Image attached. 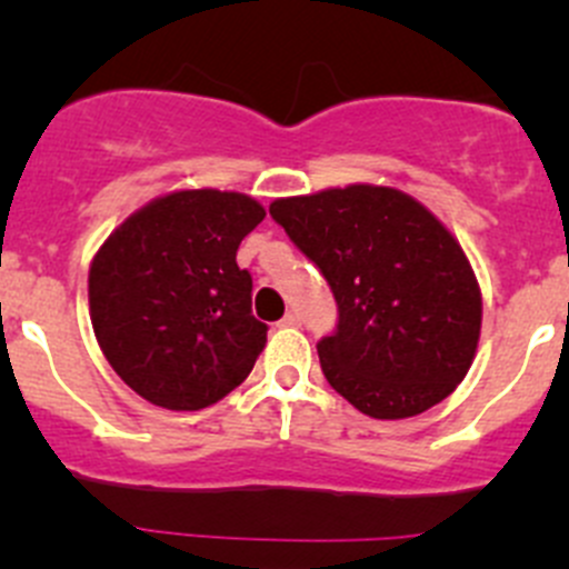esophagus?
Segmentation results:
<instances>
[{
    "mask_svg": "<svg viewBox=\"0 0 569 569\" xmlns=\"http://www.w3.org/2000/svg\"><path fill=\"white\" fill-rule=\"evenodd\" d=\"M280 327H300V313L289 311L283 319H280Z\"/></svg>",
    "mask_w": 569,
    "mask_h": 569,
    "instance_id": "1",
    "label": "esophagus"
}]
</instances>
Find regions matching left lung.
Returning <instances> with one entry per match:
<instances>
[{
    "instance_id": "obj_1",
    "label": "left lung",
    "mask_w": 569,
    "mask_h": 569,
    "mask_svg": "<svg viewBox=\"0 0 569 569\" xmlns=\"http://www.w3.org/2000/svg\"><path fill=\"white\" fill-rule=\"evenodd\" d=\"M325 274L338 325L317 343L327 382L371 418H410L455 391L481 330L476 274L410 194L352 183L269 206Z\"/></svg>"
}]
</instances>
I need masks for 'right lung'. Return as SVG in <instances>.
<instances>
[{"label":"right lung","instance_id":"add662e5","mask_svg":"<svg viewBox=\"0 0 569 569\" xmlns=\"http://www.w3.org/2000/svg\"><path fill=\"white\" fill-rule=\"evenodd\" d=\"M267 217L239 192L151 200L90 263V321L120 380L157 407L203 410L250 375L269 327L237 250Z\"/></svg>","mask_w":569,"mask_h":569}]
</instances>
